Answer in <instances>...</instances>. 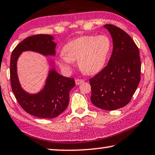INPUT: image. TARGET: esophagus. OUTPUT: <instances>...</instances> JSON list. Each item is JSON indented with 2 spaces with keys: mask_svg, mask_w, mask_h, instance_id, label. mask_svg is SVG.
Masks as SVG:
<instances>
[{
  "mask_svg": "<svg viewBox=\"0 0 155 155\" xmlns=\"http://www.w3.org/2000/svg\"><path fill=\"white\" fill-rule=\"evenodd\" d=\"M76 81V85H79V84H81V83H83L84 82V79H76L75 80Z\"/></svg>",
  "mask_w": 155,
  "mask_h": 155,
  "instance_id": "1",
  "label": "esophagus"
}]
</instances>
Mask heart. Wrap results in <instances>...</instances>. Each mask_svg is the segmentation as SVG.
Segmentation results:
<instances>
[{
	"label": "heart",
	"mask_w": 155,
	"mask_h": 155,
	"mask_svg": "<svg viewBox=\"0 0 155 155\" xmlns=\"http://www.w3.org/2000/svg\"><path fill=\"white\" fill-rule=\"evenodd\" d=\"M112 48V42L106 35H86L67 43L58 64L64 71L71 69L72 61L78 60L79 69L86 74H94L104 67Z\"/></svg>",
	"instance_id": "heart-1"
}]
</instances>
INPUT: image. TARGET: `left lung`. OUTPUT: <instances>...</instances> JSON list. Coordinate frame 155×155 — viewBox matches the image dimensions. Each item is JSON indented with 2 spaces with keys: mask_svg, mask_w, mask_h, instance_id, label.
Here are the masks:
<instances>
[{
  "mask_svg": "<svg viewBox=\"0 0 155 155\" xmlns=\"http://www.w3.org/2000/svg\"><path fill=\"white\" fill-rule=\"evenodd\" d=\"M113 38V48L108 64L89 79L91 101L98 108L113 110L130 101L140 81L141 61L139 49L122 29L105 25Z\"/></svg>",
  "mask_w": 155,
  "mask_h": 155,
  "instance_id": "left-lung-1",
  "label": "left lung"
}]
</instances>
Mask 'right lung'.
<instances>
[{
  "mask_svg": "<svg viewBox=\"0 0 155 155\" xmlns=\"http://www.w3.org/2000/svg\"><path fill=\"white\" fill-rule=\"evenodd\" d=\"M49 35H35L18 44L10 57V76L12 91L22 108L40 118H54L67 108L69 91L75 86L74 78L65 77L51 69L43 90L37 94H29L20 86L17 75V60L24 51H34L44 55H54L56 44Z\"/></svg>",
  "mask_w": 155,
  "mask_h": 155,
  "instance_id": "right-lung-1",
  "label": "right lung"
}]
</instances>
